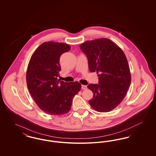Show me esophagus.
Returning <instances> with one entry per match:
<instances>
[{"mask_svg": "<svg viewBox=\"0 0 156 156\" xmlns=\"http://www.w3.org/2000/svg\"><path fill=\"white\" fill-rule=\"evenodd\" d=\"M87 88V87L86 86V85H82V89H86Z\"/></svg>", "mask_w": 156, "mask_h": 156, "instance_id": "34e87169", "label": "esophagus"}]
</instances>
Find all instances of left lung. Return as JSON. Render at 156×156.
<instances>
[{
	"mask_svg": "<svg viewBox=\"0 0 156 156\" xmlns=\"http://www.w3.org/2000/svg\"><path fill=\"white\" fill-rule=\"evenodd\" d=\"M88 60L91 73L97 72L98 84H89L94 97L91 107L99 112L111 111L125 97L131 83V74L125 53L111 40L101 38L80 45Z\"/></svg>",
	"mask_w": 156,
	"mask_h": 156,
	"instance_id": "left-lung-1",
	"label": "left lung"
}]
</instances>
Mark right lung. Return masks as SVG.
<instances>
[{
    "label": "right lung",
    "instance_id": "add662e5",
    "mask_svg": "<svg viewBox=\"0 0 156 156\" xmlns=\"http://www.w3.org/2000/svg\"><path fill=\"white\" fill-rule=\"evenodd\" d=\"M71 50L69 45L52 41L40 45L30 58L26 82L30 95L45 113L62 115L70 111L73 99L81 88L78 82L58 79L61 55Z\"/></svg>",
    "mask_w": 156,
    "mask_h": 156
}]
</instances>
